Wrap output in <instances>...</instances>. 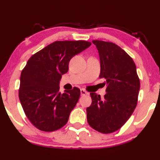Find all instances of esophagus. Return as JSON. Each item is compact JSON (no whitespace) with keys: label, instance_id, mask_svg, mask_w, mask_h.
Returning <instances> with one entry per match:
<instances>
[{"label":"esophagus","instance_id":"obj_1","mask_svg":"<svg viewBox=\"0 0 160 160\" xmlns=\"http://www.w3.org/2000/svg\"><path fill=\"white\" fill-rule=\"evenodd\" d=\"M80 93H81V96H85V95H86V94H88L87 92L83 89L80 90Z\"/></svg>","mask_w":160,"mask_h":160}]
</instances>
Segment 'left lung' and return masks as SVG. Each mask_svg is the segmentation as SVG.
Listing matches in <instances>:
<instances>
[{
  "instance_id": "1",
  "label": "left lung",
  "mask_w": 160,
  "mask_h": 160,
  "mask_svg": "<svg viewBox=\"0 0 160 160\" xmlns=\"http://www.w3.org/2000/svg\"><path fill=\"white\" fill-rule=\"evenodd\" d=\"M98 51L100 78H105L107 93H91V105L86 109L87 120L94 130L111 133L127 122L136 107L140 80L132 58L112 42L92 40Z\"/></svg>"
}]
</instances>
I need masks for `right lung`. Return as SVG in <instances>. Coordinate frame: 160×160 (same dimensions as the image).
Returning <instances> with one entry per match:
<instances>
[{"label":"right lung","mask_w":160,"mask_h":160,"mask_svg":"<svg viewBox=\"0 0 160 160\" xmlns=\"http://www.w3.org/2000/svg\"><path fill=\"white\" fill-rule=\"evenodd\" d=\"M91 45L85 40L55 41L33 54L22 69L19 98L25 115L42 131L51 132L66 125L80 96V90L59 92V81L69 70L74 56Z\"/></svg>","instance_id":"add662e5"}]
</instances>
